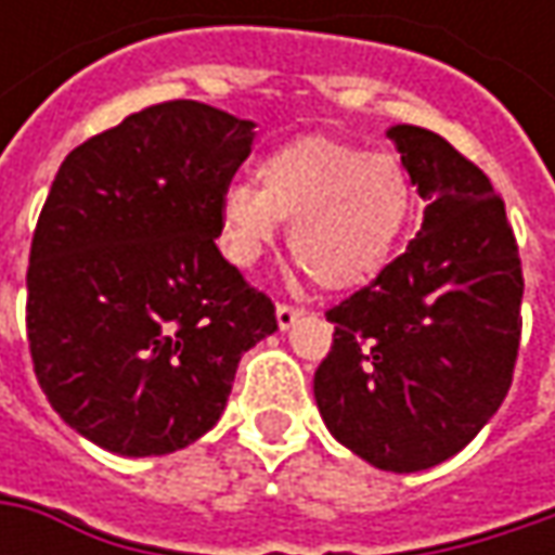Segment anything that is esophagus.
Returning a JSON list of instances; mask_svg holds the SVG:
<instances>
[{"label":"esophagus","mask_w":555,"mask_h":555,"mask_svg":"<svg viewBox=\"0 0 555 555\" xmlns=\"http://www.w3.org/2000/svg\"><path fill=\"white\" fill-rule=\"evenodd\" d=\"M302 314H306L302 309H296V306H287V302H281V306H278V327H281V331H289V327H293V324H296V321H299Z\"/></svg>","instance_id":"obj_1"}]
</instances>
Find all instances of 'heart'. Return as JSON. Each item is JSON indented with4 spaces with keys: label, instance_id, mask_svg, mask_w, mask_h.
Instances as JSON below:
<instances>
[{
    "label": "heart",
    "instance_id": "1",
    "mask_svg": "<svg viewBox=\"0 0 555 555\" xmlns=\"http://www.w3.org/2000/svg\"><path fill=\"white\" fill-rule=\"evenodd\" d=\"M414 212V179L401 157L302 139L268 154L256 184L224 188L219 234L228 259L253 268L278 222H289L293 259L324 289H354L386 268Z\"/></svg>",
    "mask_w": 555,
    "mask_h": 555
}]
</instances>
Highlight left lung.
<instances>
[{
	"instance_id": "obj_1",
	"label": "left lung",
	"mask_w": 555,
	"mask_h": 555,
	"mask_svg": "<svg viewBox=\"0 0 555 555\" xmlns=\"http://www.w3.org/2000/svg\"><path fill=\"white\" fill-rule=\"evenodd\" d=\"M423 228L367 287L327 311L314 401L331 436L386 473L463 451L498 414L522 336V262L488 176L448 141L392 126Z\"/></svg>"
}]
</instances>
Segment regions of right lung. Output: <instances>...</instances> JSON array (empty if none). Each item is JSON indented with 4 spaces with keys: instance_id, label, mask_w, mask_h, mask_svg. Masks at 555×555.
Wrapping results in <instances>:
<instances>
[{
    "instance_id": "1",
    "label": "right lung",
    "mask_w": 555,
    "mask_h": 555,
    "mask_svg": "<svg viewBox=\"0 0 555 555\" xmlns=\"http://www.w3.org/2000/svg\"><path fill=\"white\" fill-rule=\"evenodd\" d=\"M253 119L166 101L67 154L33 231L27 339L57 416L122 457L182 451L222 416L274 306L216 246Z\"/></svg>"
}]
</instances>
